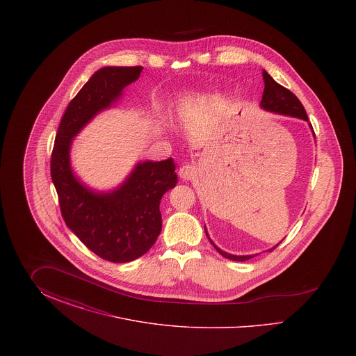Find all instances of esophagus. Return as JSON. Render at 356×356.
Returning <instances> with one entry per match:
<instances>
[{"label":"esophagus","mask_w":356,"mask_h":356,"mask_svg":"<svg viewBox=\"0 0 356 356\" xmlns=\"http://www.w3.org/2000/svg\"><path fill=\"white\" fill-rule=\"evenodd\" d=\"M196 170H197V168H196L195 164L188 163V164H184V165L179 170V175H180L181 179L189 180V179H192V177L196 175Z\"/></svg>","instance_id":"34e87169"}]
</instances>
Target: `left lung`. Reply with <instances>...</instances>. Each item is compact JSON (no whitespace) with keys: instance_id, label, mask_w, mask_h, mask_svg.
Segmentation results:
<instances>
[{"instance_id":"obj_1","label":"left lung","mask_w":356,"mask_h":356,"mask_svg":"<svg viewBox=\"0 0 356 356\" xmlns=\"http://www.w3.org/2000/svg\"><path fill=\"white\" fill-rule=\"evenodd\" d=\"M263 80H264V92H263V97L260 105L275 113H282V115H288V116H293V118H299V119L308 121V116L305 113V106L300 102V100L289 90L287 88H284L283 85L277 84L271 76L263 70ZM312 127V125H311ZM208 236V234H207ZM209 241L212 243V240L209 238ZM213 244V243H212ZM279 245V244H277ZM276 245V247H277ZM213 247L220 252L224 257L227 259H232L237 261H245L254 256H235V254H227L220 251L215 244ZM276 247H273L270 251H273Z\"/></svg>"}]
</instances>
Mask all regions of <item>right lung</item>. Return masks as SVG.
I'll return each instance as SVG.
<instances>
[{"label": "right lung", "instance_id": "obj_1", "mask_svg": "<svg viewBox=\"0 0 356 356\" xmlns=\"http://www.w3.org/2000/svg\"><path fill=\"white\" fill-rule=\"evenodd\" d=\"M143 67H105L97 70L69 102L51 151V181L65 224L85 247L113 263H128L145 254L161 232L160 200L177 184L172 159L145 161L112 193H95L73 176L70 141L97 112L119 99Z\"/></svg>", "mask_w": 356, "mask_h": 356}]
</instances>
